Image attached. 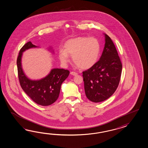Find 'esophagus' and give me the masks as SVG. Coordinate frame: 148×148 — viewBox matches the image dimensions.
<instances>
[{
  "instance_id": "esophagus-1",
  "label": "esophagus",
  "mask_w": 148,
  "mask_h": 148,
  "mask_svg": "<svg viewBox=\"0 0 148 148\" xmlns=\"http://www.w3.org/2000/svg\"><path fill=\"white\" fill-rule=\"evenodd\" d=\"M70 74H71V75L74 76L77 75V73L75 72H71L70 73Z\"/></svg>"
}]
</instances>
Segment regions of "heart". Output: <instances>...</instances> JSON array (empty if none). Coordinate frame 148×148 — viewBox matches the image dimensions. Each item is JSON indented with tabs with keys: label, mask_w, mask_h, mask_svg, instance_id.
Here are the masks:
<instances>
[{
	"label": "heart",
	"mask_w": 148,
	"mask_h": 148,
	"mask_svg": "<svg viewBox=\"0 0 148 148\" xmlns=\"http://www.w3.org/2000/svg\"><path fill=\"white\" fill-rule=\"evenodd\" d=\"M64 50L58 51L61 62L66 64L69 56H72L73 62L81 69H88L98 61L101 45L95 38L79 36L69 40L64 45Z\"/></svg>",
	"instance_id": "b5f03b06"
}]
</instances>
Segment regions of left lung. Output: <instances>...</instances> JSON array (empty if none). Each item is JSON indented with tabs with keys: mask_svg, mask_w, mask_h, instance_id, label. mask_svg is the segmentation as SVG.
<instances>
[{
	"mask_svg": "<svg viewBox=\"0 0 148 148\" xmlns=\"http://www.w3.org/2000/svg\"><path fill=\"white\" fill-rule=\"evenodd\" d=\"M105 36V47L98 62L83 72L86 96L92 102H102L111 97L118 87L122 64L115 45Z\"/></svg>",
	"mask_w": 148,
	"mask_h": 148,
	"instance_id": "left-lung-1",
	"label": "left lung"
}]
</instances>
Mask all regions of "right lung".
<instances>
[{"label":"right lung","mask_w":148,"mask_h":148,"mask_svg":"<svg viewBox=\"0 0 148 148\" xmlns=\"http://www.w3.org/2000/svg\"><path fill=\"white\" fill-rule=\"evenodd\" d=\"M36 47L29 41L20 50L17 59L18 76L20 85L27 95L37 104L47 106L53 104L57 100L61 85L69 76V71L62 69H53L44 78L38 80L29 79L22 69V57L26 50Z\"/></svg>","instance_id":"right-lung-1"}]
</instances>
